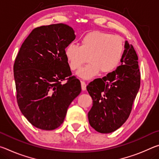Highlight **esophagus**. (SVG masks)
I'll list each match as a JSON object with an SVG mask.
<instances>
[{"mask_svg": "<svg viewBox=\"0 0 159 159\" xmlns=\"http://www.w3.org/2000/svg\"><path fill=\"white\" fill-rule=\"evenodd\" d=\"M81 88L83 90H86V83L84 81H81Z\"/></svg>", "mask_w": 159, "mask_h": 159, "instance_id": "obj_1", "label": "esophagus"}]
</instances>
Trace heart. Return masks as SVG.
<instances>
[{
  "label": "heart",
  "mask_w": 159,
  "mask_h": 159,
  "mask_svg": "<svg viewBox=\"0 0 159 159\" xmlns=\"http://www.w3.org/2000/svg\"><path fill=\"white\" fill-rule=\"evenodd\" d=\"M123 43L117 36L102 31H90L80 38V45L71 43L64 50L70 68L79 70L88 57L89 64L78 73L79 76L89 79L99 71L109 73L118 66L123 52Z\"/></svg>",
  "instance_id": "b5f03b06"
}]
</instances>
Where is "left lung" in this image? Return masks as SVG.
<instances>
[{"mask_svg": "<svg viewBox=\"0 0 159 159\" xmlns=\"http://www.w3.org/2000/svg\"><path fill=\"white\" fill-rule=\"evenodd\" d=\"M121 65L87 85L93 99L88 112L90 125L100 133H110L128 119L140 86L138 57L133 45L125 41Z\"/></svg>", "mask_w": 159, "mask_h": 159, "instance_id": "8db88e82", "label": "left lung"}]
</instances>
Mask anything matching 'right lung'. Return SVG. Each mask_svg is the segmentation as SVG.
Segmentation results:
<instances>
[{"instance_id":"right-lung-1","label":"right lung","mask_w":159,"mask_h":159,"mask_svg":"<svg viewBox=\"0 0 159 159\" xmlns=\"http://www.w3.org/2000/svg\"><path fill=\"white\" fill-rule=\"evenodd\" d=\"M75 38L73 29L64 24L39 26L25 39L15 59L19 108L38 128L52 130L60 126L70 104L81 92L64 53Z\"/></svg>"}]
</instances>
